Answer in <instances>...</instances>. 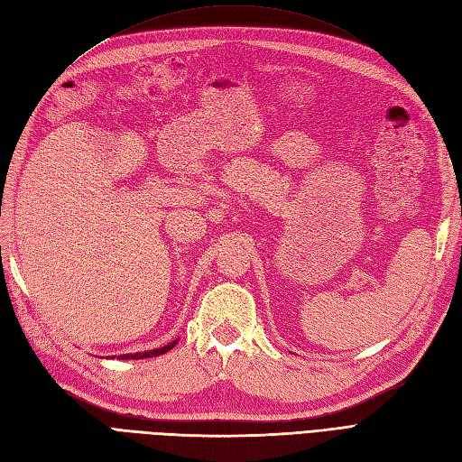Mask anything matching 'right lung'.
Listing matches in <instances>:
<instances>
[{"mask_svg":"<svg viewBox=\"0 0 462 462\" xmlns=\"http://www.w3.org/2000/svg\"><path fill=\"white\" fill-rule=\"evenodd\" d=\"M177 341L179 339H175V341H171V343H167V345H163V346H160V348H152V351H144V353H131V355H119V358L121 360H136V358H152V356H160V355H163V353H167V351H171V348L177 345ZM109 358V356H107Z\"/></svg>","mask_w":462,"mask_h":462,"instance_id":"add662e5","label":"right lung"}]
</instances>
